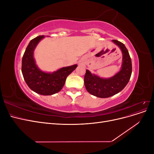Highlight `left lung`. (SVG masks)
I'll return each instance as SVG.
<instances>
[{"mask_svg":"<svg viewBox=\"0 0 154 154\" xmlns=\"http://www.w3.org/2000/svg\"><path fill=\"white\" fill-rule=\"evenodd\" d=\"M122 52V68L114 76L109 78H101L86 70L84 83L87 91L93 96L105 98L122 91L128 83L132 74V61L125 45L120 42L112 40Z\"/></svg>","mask_w":154,"mask_h":154,"instance_id":"8db88e82","label":"left lung"}]
</instances>
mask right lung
<instances>
[{
	"label": "right lung",
	"mask_w": 154,
	"mask_h": 154,
	"mask_svg": "<svg viewBox=\"0 0 154 154\" xmlns=\"http://www.w3.org/2000/svg\"><path fill=\"white\" fill-rule=\"evenodd\" d=\"M44 37V35L38 36L30 41L22 57V72L27 85L32 91L41 95L48 96L62 90L67 77L78 65L60 68L53 72L40 70L36 65L34 51L39 42Z\"/></svg>",
	"instance_id": "obj_1"
}]
</instances>
